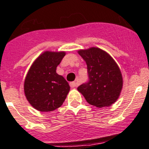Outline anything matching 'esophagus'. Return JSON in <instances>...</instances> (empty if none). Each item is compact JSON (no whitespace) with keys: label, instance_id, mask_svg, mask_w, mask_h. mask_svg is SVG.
Returning <instances> with one entry per match:
<instances>
[{"label":"esophagus","instance_id":"34e87169","mask_svg":"<svg viewBox=\"0 0 149 149\" xmlns=\"http://www.w3.org/2000/svg\"><path fill=\"white\" fill-rule=\"evenodd\" d=\"M77 83H76L75 81H73V82H71V83H70V86H71V88H76V87H77Z\"/></svg>","mask_w":149,"mask_h":149}]
</instances>
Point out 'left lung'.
<instances>
[{"instance_id":"obj_1","label":"left lung","mask_w":149,"mask_h":149,"mask_svg":"<svg viewBox=\"0 0 149 149\" xmlns=\"http://www.w3.org/2000/svg\"><path fill=\"white\" fill-rule=\"evenodd\" d=\"M86 61L89 81L77 88L88 104L101 108L117 100L123 88V76L116 62L107 52L97 47L80 49Z\"/></svg>"}]
</instances>
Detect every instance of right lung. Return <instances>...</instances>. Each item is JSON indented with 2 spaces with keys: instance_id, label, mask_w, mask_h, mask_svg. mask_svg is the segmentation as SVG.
<instances>
[{
  "instance_id": "add662e5",
  "label": "right lung",
  "mask_w": 149,
  "mask_h": 149,
  "mask_svg": "<svg viewBox=\"0 0 149 149\" xmlns=\"http://www.w3.org/2000/svg\"><path fill=\"white\" fill-rule=\"evenodd\" d=\"M65 55V52L45 51L29 68L24 81V94L36 110L53 111L63 104L70 86L56 73V68Z\"/></svg>"
}]
</instances>
